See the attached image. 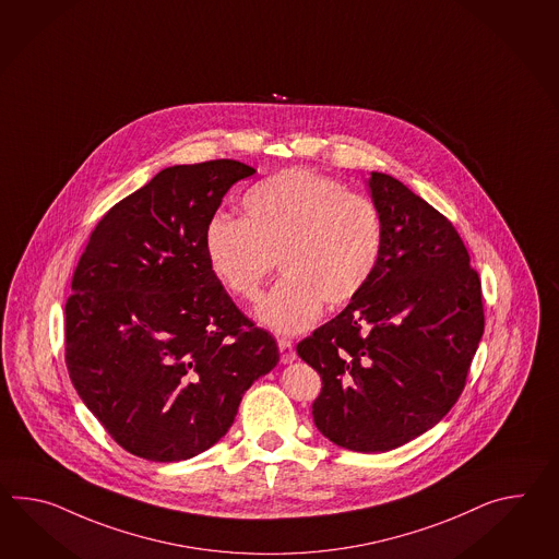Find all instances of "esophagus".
I'll use <instances>...</instances> for the list:
<instances>
[{"mask_svg":"<svg viewBox=\"0 0 559 559\" xmlns=\"http://www.w3.org/2000/svg\"><path fill=\"white\" fill-rule=\"evenodd\" d=\"M278 352H281V364H293L297 359L293 341L278 340Z\"/></svg>","mask_w":559,"mask_h":559,"instance_id":"esophagus-1","label":"esophagus"}]
</instances>
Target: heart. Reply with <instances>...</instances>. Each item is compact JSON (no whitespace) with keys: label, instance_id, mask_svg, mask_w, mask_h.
I'll use <instances>...</instances> for the list:
<instances>
[{"label":"heart","instance_id":"b5f03b06","mask_svg":"<svg viewBox=\"0 0 559 559\" xmlns=\"http://www.w3.org/2000/svg\"><path fill=\"white\" fill-rule=\"evenodd\" d=\"M242 212V219H210L205 259L219 285L242 300L259 297L278 260L285 276L257 307V319L276 333H300L325 305L352 302L378 269L380 210L335 179L286 169L246 191Z\"/></svg>","mask_w":559,"mask_h":559}]
</instances>
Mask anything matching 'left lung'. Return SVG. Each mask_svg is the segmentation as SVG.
<instances>
[{
	"label": "left lung",
	"mask_w": 559,
	"mask_h": 559,
	"mask_svg": "<svg viewBox=\"0 0 559 559\" xmlns=\"http://www.w3.org/2000/svg\"><path fill=\"white\" fill-rule=\"evenodd\" d=\"M383 222L366 288L297 354L319 371L314 426L343 449L385 452L424 435L461 397L485 331L463 238L402 181L373 171Z\"/></svg>",
	"instance_id": "1"
}]
</instances>
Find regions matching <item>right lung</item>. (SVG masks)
Segmentation results:
<instances>
[{
  "mask_svg": "<svg viewBox=\"0 0 559 559\" xmlns=\"http://www.w3.org/2000/svg\"><path fill=\"white\" fill-rule=\"evenodd\" d=\"M234 159L174 165L91 231L64 307V359L86 408L127 452L186 461L228 432L246 390L278 364L210 271L204 236Z\"/></svg>",
  "mask_w": 559,
  "mask_h": 559,
  "instance_id": "obj_1",
  "label": "right lung"
}]
</instances>
